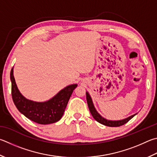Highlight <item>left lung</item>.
Segmentation results:
<instances>
[{
	"instance_id": "8db88e82",
	"label": "left lung",
	"mask_w": 157,
	"mask_h": 157,
	"mask_svg": "<svg viewBox=\"0 0 157 157\" xmlns=\"http://www.w3.org/2000/svg\"><path fill=\"white\" fill-rule=\"evenodd\" d=\"M86 100H87L88 108H89L90 112L91 113V115H92V116L93 117V118L95 119L97 121H98L99 123L103 124V125H104V126H110V127H119V126H123V125H124L125 124H126L128 121H129L130 119L136 115V114H135V115L130 116V117H129L123 119V120H120V121L107 120V119L102 117L99 115L98 112H97V110H95V107H94V106H93L92 99H91V98L90 97L89 94H88V93H87V92H86Z\"/></svg>"
}]
</instances>
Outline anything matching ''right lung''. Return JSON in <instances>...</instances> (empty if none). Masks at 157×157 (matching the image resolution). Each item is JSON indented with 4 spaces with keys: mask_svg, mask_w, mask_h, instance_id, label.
<instances>
[{
    "mask_svg": "<svg viewBox=\"0 0 157 157\" xmlns=\"http://www.w3.org/2000/svg\"><path fill=\"white\" fill-rule=\"evenodd\" d=\"M10 78L11 96L17 109L30 120L43 125L55 123L62 118L73 90L78 86L72 84L67 86L47 101L36 102L25 98L20 93L13 75V68Z\"/></svg>",
    "mask_w": 157,
    "mask_h": 157,
    "instance_id": "obj_1",
    "label": "right lung"
}]
</instances>
